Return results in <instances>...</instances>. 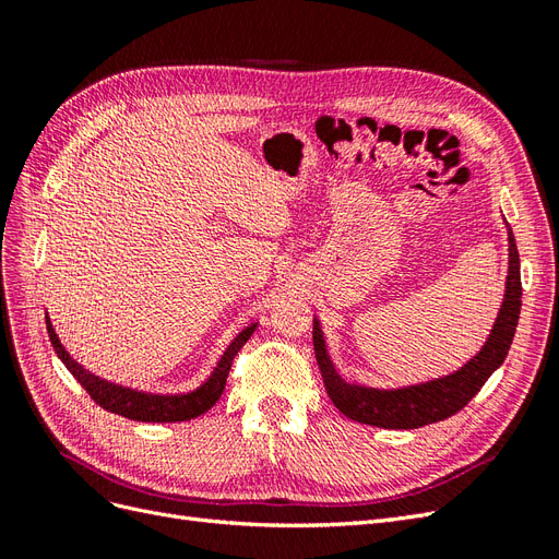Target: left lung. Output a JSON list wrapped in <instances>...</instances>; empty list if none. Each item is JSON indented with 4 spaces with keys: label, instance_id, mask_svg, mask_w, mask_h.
I'll return each mask as SVG.
<instances>
[{
    "label": "left lung",
    "instance_id": "left-lung-1",
    "mask_svg": "<svg viewBox=\"0 0 559 559\" xmlns=\"http://www.w3.org/2000/svg\"><path fill=\"white\" fill-rule=\"evenodd\" d=\"M520 308V253L515 247L513 230L509 226V277H506V294L492 333H489L487 343L476 357L466 361L460 370H454V373L421 384L401 389H373L352 384L337 376L326 352L324 333H321L319 321L314 319V357L321 378H324L326 394L345 417L380 429H419L425 425H433V421L448 419L454 413H460L480 392L487 378L503 364L518 329Z\"/></svg>",
    "mask_w": 559,
    "mask_h": 559
}]
</instances>
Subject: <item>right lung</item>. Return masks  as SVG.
<instances>
[{
	"label": "right lung",
	"instance_id": "add662e5",
	"mask_svg": "<svg viewBox=\"0 0 559 559\" xmlns=\"http://www.w3.org/2000/svg\"><path fill=\"white\" fill-rule=\"evenodd\" d=\"M46 329H48L50 345H53L60 361L79 380V384L86 389L91 399L97 405H103L105 411H109L114 415L128 417V419H134V421H186V419H193L202 413H207L212 405L218 399H222L235 354H238L242 349V345L249 341L253 329H257V324L247 326L228 345L222 361L216 364L214 373L210 376V380L205 384L198 386L195 392H191V394H177V396L144 394V392H134V389H128V386H118V384H111L107 380H99L97 376L91 373V370H86L79 361H74L70 357V352H64L53 326H50V319H46Z\"/></svg>",
	"mask_w": 559,
	"mask_h": 559
}]
</instances>
